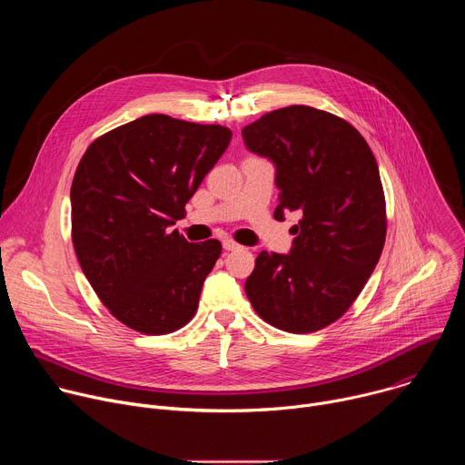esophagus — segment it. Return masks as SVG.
Returning a JSON list of instances; mask_svg holds the SVG:
<instances>
[{"label":"esophagus","instance_id":"1","mask_svg":"<svg viewBox=\"0 0 465 465\" xmlns=\"http://www.w3.org/2000/svg\"><path fill=\"white\" fill-rule=\"evenodd\" d=\"M223 248H224L226 252H233V250H239V248H241V244H237L235 241H230V239H226V241L223 242Z\"/></svg>","mask_w":465,"mask_h":465}]
</instances>
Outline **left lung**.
I'll use <instances>...</instances> for the list:
<instances>
[{"mask_svg": "<svg viewBox=\"0 0 465 465\" xmlns=\"http://www.w3.org/2000/svg\"><path fill=\"white\" fill-rule=\"evenodd\" d=\"M242 138L276 163L274 217L302 213L289 255L255 257L246 296L282 331H320L353 305L382 253L386 201L375 156L351 123L305 104L264 114Z\"/></svg>", "mask_w": 465, "mask_h": 465, "instance_id": "8db88e82", "label": "left lung"}]
</instances>
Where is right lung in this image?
Masks as SVG:
<instances>
[{
	"instance_id": "1",
	"label": "right lung",
	"mask_w": 465,
	"mask_h": 465,
	"mask_svg": "<svg viewBox=\"0 0 465 465\" xmlns=\"http://www.w3.org/2000/svg\"><path fill=\"white\" fill-rule=\"evenodd\" d=\"M232 132L149 114L99 136L72 183V241L97 298L143 335H167L196 312L223 246L169 230L226 151Z\"/></svg>"
}]
</instances>
